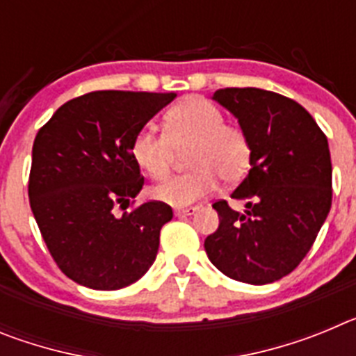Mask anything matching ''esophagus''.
Here are the masks:
<instances>
[{
	"label": "esophagus",
	"instance_id": "1",
	"mask_svg": "<svg viewBox=\"0 0 356 356\" xmlns=\"http://www.w3.org/2000/svg\"><path fill=\"white\" fill-rule=\"evenodd\" d=\"M197 209L196 207H188V209H176L175 213L178 217H185V216H193V213H196Z\"/></svg>",
	"mask_w": 356,
	"mask_h": 356
}]
</instances>
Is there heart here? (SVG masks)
Wrapping results in <instances>:
<instances>
[{"mask_svg": "<svg viewBox=\"0 0 356 356\" xmlns=\"http://www.w3.org/2000/svg\"><path fill=\"white\" fill-rule=\"evenodd\" d=\"M191 171L153 188V197L171 207H187L210 196L219 185L241 181L251 165L250 135L203 97L191 96L163 115V131L144 127L131 140V159L151 176L163 180L171 171L176 149H185Z\"/></svg>", "mask_w": 356, "mask_h": 356, "instance_id": "obj_1", "label": "heart"}]
</instances>
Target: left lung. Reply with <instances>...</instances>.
<instances>
[{
	"instance_id": "left-lung-1",
	"label": "left lung",
	"mask_w": 356,
	"mask_h": 356,
	"mask_svg": "<svg viewBox=\"0 0 356 356\" xmlns=\"http://www.w3.org/2000/svg\"><path fill=\"white\" fill-rule=\"evenodd\" d=\"M213 99L250 135L251 169L232 193L244 213L219 200V228L205 238L210 262L228 278L273 284L300 266L332 207L326 135L291 97L271 90L219 89Z\"/></svg>"
}]
</instances>
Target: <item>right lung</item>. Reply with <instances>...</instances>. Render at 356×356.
I'll return each mask as SVG.
<instances>
[{
    "label": "right lung",
    "instance_id": "1",
    "mask_svg": "<svg viewBox=\"0 0 356 356\" xmlns=\"http://www.w3.org/2000/svg\"><path fill=\"white\" fill-rule=\"evenodd\" d=\"M175 92L96 90L64 103L39 130L31 149L30 207L44 242L67 278L118 291L146 275L160 229L172 219L162 201L130 205L144 178L131 140Z\"/></svg>",
    "mask_w": 356,
    "mask_h": 356
}]
</instances>
